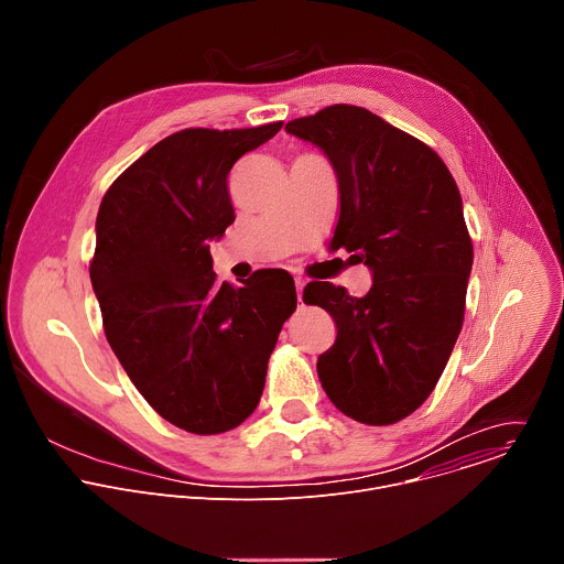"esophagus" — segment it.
Listing matches in <instances>:
<instances>
[{"label":"esophagus","instance_id":"esophagus-1","mask_svg":"<svg viewBox=\"0 0 564 564\" xmlns=\"http://www.w3.org/2000/svg\"><path fill=\"white\" fill-rule=\"evenodd\" d=\"M294 288H296V299H299V303L303 305V288H305V279L296 276V279H294Z\"/></svg>","mask_w":564,"mask_h":564}]
</instances>
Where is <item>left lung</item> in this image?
<instances>
[{
    "label": "left lung",
    "mask_w": 564,
    "mask_h": 564,
    "mask_svg": "<svg viewBox=\"0 0 564 564\" xmlns=\"http://www.w3.org/2000/svg\"><path fill=\"white\" fill-rule=\"evenodd\" d=\"M285 131L324 149L337 172L328 248L372 272L361 299L321 281L303 290L337 324L316 361L321 386L355 422L394 424L429 399L462 330L473 243L459 189L426 142L368 109L333 105Z\"/></svg>",
    "instance_id": "obj_1"
}]
</instances>
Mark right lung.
I'll return each instance as SVG.
<instances>
[{
    "label": "right lung",
    "mask_w": 564,
    "mask_h": 564,
    "mask_svg": "<svg viewBox=\"0 0 564 564\" xmlns=\"http://www.w3.org/2000/svg\"><path fill=\"white\" fill-rule=\"evenodd\" d=\"M281 127L176 131L129 165L98 209L89 274L107 341L147 404L194 435L254 413L296 307L285 270L236 288L216 279L209 254V238L234 223V163Z\"/></svg>",
    "instance_id": "obj_1"
}]
</instances>
